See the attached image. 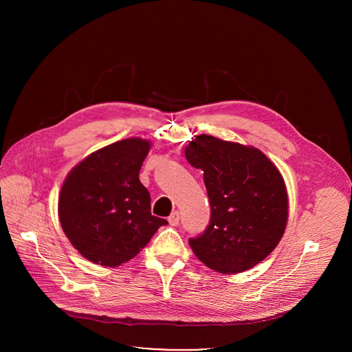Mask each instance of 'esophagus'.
Segmentation results:
<instances>
[{
    "label": "esophagus",
    "mask_w": 352,
    "mask_h": 352,
    "mask_svg": "<svg viewBox=\"0 0 352 352\" xmlns=\"http://www.w3.org/2000/svg\"><path fill=\"white\" fill-rule=\"evenodd\" d=\"M168 223H170L173 227L178 226V224H179V213H178V212L171 213L170 217H168Z\"/></svg>",
    "instance_id": "obj_1"
}]
</instances>
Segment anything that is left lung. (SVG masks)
Masks as SVG:
<instances>
[{
    "label": "left lung",
    "mask_w": 352,
    "mask_h": 352,
    "mask_svg": "<svg viewBox=\"0 0 352 352\" xmlns=\"http://www.w3.org/2000/svg\"><path fill=\"white\" fill-rule=\"evenodd\" d=\"M204 171L210 202L206 230L189 238L197 259L223 273H241L273 252L281 239L288 196L281 174L255 147L199 135L185 150Z\"/></svg>",
    "instance_id": "left-lung-1"
}]
</instances>
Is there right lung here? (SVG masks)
Returning a JSON list of instances; mask_svg holds the SVG:
<instances>
[{
	"label": "right lung",
	"mask_w": 352,
	"mask_h": 352,
	"mask_svg": "<svg viewBox=\"0 0 352 352\" xmlns=\"http://www.w3.org/2000/svg\"><path fill=\"white\" fill-rule=\"evenodd\" d=\"M147 140L124 139L97 150L67 177L58 200L63 230L87 261L116 267L135 258L168 221L150 212L139 171Z\"/></svg>",
	"instance_id": "obj_1"
}]
</instances>
